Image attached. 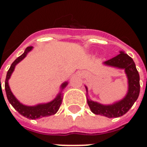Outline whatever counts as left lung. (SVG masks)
<instances>
[{"mask_svg": "<svg viewBox=\"0 0 147 147\" xmlns=\"http://www.w3.org/2000/svg\"><path fill=\"white\" fill-rule=\"evenodd\" d=\"M105 64L109 66L124 68L127 76L128 79V92L126 97L120 102L113 105H104L98 102H93L87 98V103L92 113L97 115H102L109 118L119 117L126 113L131 106L134 105L140 91L139 75L136 69L135 62L132 58L123 52H120L117 57L112 58L105 62ZM86 89L87 88L86 87Z\"/></svg>", "mask_w": 147, "mask_h": 147, "instance_id": "obj_1", "label": "left lung"}]
</instances>
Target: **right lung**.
<instances>
[{"label": "right lung", "instance_id": "obj_1", "mask_svg": "<svg viewBox=\"0 0 147 147\" xmlns=\"http://www.w3.org/2000/svg\"><path fill=\"white\" fill-rule=\"evenodd\" d=\"M32 49V46H28L27 49H25V51L23 54L20 56L19 57L16 58L15 61L11 64V67L8 69V72H7V76H6V80H5V92H6V95L8 98V102H10L14 109L16 111H18L19 113L23 115L24 117L29 118V119H38V118H41V117H48V116H51L53 115L58 111L60 106H61V103H62V94L60 93L57 98L52 101V102L46 103V104H42V105H38L36 106H27V105H24L21 104L20 102L18 101L17 99L15 98V96L12 94L11 90L9 88L8 86V80L11 76L12 71H14L15 66L16 64L24 59L26 56H27V53L30 52ZM1 81V78H0ZM1 83V82H0ZM67 85V82L64 83L61 85V89L63 90L65 86Z\"/></svg>", "mask_w": 147, "mask_h": 147}]
</instances>
